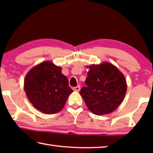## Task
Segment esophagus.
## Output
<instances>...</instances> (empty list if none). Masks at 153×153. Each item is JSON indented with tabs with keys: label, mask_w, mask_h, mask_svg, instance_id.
<instances>
[{
	"label": "esophagus",
	"mask_w": 153,
	"mask_h": 153,
	"mask_svg": "<svg viewBox=\"0 0 153 153\" xmlns=\"http://www.w3.org/2000/svg\"><path fill=\"white\" fill-rule=\"evenodd\" d=\"M73 90H74V91H79V90H80V86H76V87H74V88H73Z\"/></svg>",
	"instance_id": "esophagus-1"
}]
</instances>
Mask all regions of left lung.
Segmentation results:
<instances>
[{
  "instance_id": "obj_1",
  "label": "left lung",
  "mask_w": 153,
  "mask_h": 153,
  "mask_svg": "<svg viewBox=\"0 0 153 153\" xmlns=\"http://www.w3.org/2000/svg\"><path fill=\"white\" fill-rule=\"evenodd\" d=\"M90 69L79 94L88 109L95 115L108 114L115 111L125 97L127 84L119 69L107 62L87 66Z\"/></svg>"
}]
</instances>
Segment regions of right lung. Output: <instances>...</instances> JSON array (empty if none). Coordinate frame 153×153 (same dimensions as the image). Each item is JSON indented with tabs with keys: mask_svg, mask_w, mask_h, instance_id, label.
Returning a JSON list of instances; mask_svg holds the SVG:
<instances>
[{
	"mask_svg": "<svg viewBox=\"0 0 153 153\" xmlns=\"http://www.w3.org/2000/svg\"><path fill=\"white\" fill-rule=\"evenodd\" d=\"M24 90L33 107L42 113L54 114L64 107L73 92L61 68L45 61L31 69L24 80Z\"/></svg>",
	"mask_w": 153,
	"mask_h": 153,
	"instance_id": "obj_1",
	"label": "right lung"
}]
</instances>
